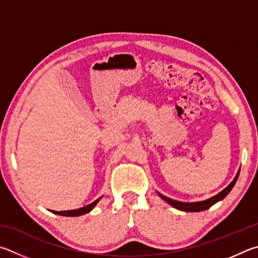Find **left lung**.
Instances as JSON below:
<instances>
[{
  "instance_id": "left-lung-1",
  "label": "left lung",
  "mask_w": 258,
  "mask_h": 258,
  "mask_svg": "<svg viewBox=\"0 0 258 258\" xmlns=\"http://www.w3.org/2000/svg\"><path fill=\"white\" fill-rule=\"evenodd\" d=\"M239 177V171L236 175V178L233 179V181L229 184V186L223 189L222 191L219 192L218 195L213 196L210 200H206V201H203V202H195V203H183V202H178V201H173L171 200L169 197H165L164 195H162V194H159L161 198H163V200L169 203L171 206H173L174 209H178L180 211H186V212H201V211H205L207 209H210L212 205H214L215 203H218L219 201L223 200V198L228 195V194L231 191V189L233 188L234 183H236L237 179Z\"/></svg>"
}]
</instances>
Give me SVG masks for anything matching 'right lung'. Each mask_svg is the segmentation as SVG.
Returning a JSON list of instances; mask_svg holds the SVG:
<instances>
[{
    "label": "right lung",
    "mask_w": 258,
    "mask_h": 258,
    "mask_svg": "<svg viewBox=\"0 0 258 258\" xmlns=\"http://www.w3.org/2000/svg\"><path fill=\"white\" fill-rule=\"evenodd\" d=\"M101 200V197L96 200L95 202H93L92 204H89L85 207H81V209L78 210H71V211H60V212H56V211H52V213L54 214H57V215H63V216H80V215H84L86 213H88V212L92 211L95 205L97 204V202Z\"/></svg>",
    "instance_id": "obj_1"
}]
</instances>
